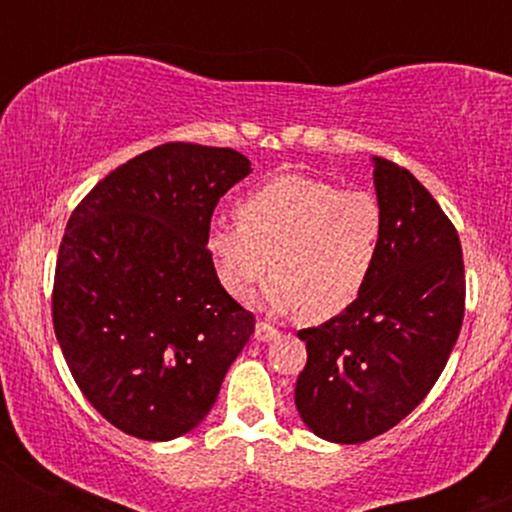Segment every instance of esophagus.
I'll return each mask as SVG.
<instances>
[{
	"label": "esophagus",
	"mask_w": 512,
	"mask_h": 512,
	"mask_svg": "<svg viewBox=\"0 0 512 512\" xmlns=\"http://www.w3.org/2000/svg\"><path fill=\"white\" fill-rule=\"evenodd\" d=\"M277 337H280V332H277V329L272 327V324L257 322V327H255V339H257V342H272V339H277Z\"/></svg>",
	"instance_id": "esophagus-1"
}]
</instances>
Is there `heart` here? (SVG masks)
<instances>
[{"label": "heart", "mask_w": 512, "mask_h": 512, "mask_svg": "<svg viewBox=\"0 0 512 512\" xmlns=\"http://www.w3.org/2000/svg\"><path fill=\"white\" fill-rule=\"evenodd\" d=\"M384 242V208L369 190L299 173L255 185L237 203V223H215L205 250L220 285L250 299L265 280L267 307L329 322L366 292ZM273 260H269V255Z\"/></svg>", "instance_id": "b5f03b06"}]
</instances>
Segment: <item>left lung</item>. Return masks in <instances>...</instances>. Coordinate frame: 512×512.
<instances>
[{"label":"left lung","instance_id":"left-lung-1","mask_svg":"<svg viewBox=\"0 0 512 512\" xmlns=\"http://www.w3.org/2000/svg\"><path fill=\"white\" fill-rule=\"evenodd\" d=\"M374 163L384 208L379 265L354 307L302 329L307 366L294 386L299 418L332 443H364L426 399L456 347L466 275L456 227L401 165Z\"/></svg>","mask_w":512,"mask_h":512}]
</instances>
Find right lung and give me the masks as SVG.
I'll list each match as a JSON object with an SVG mask.
<instances>
[{"label": "right lung", "instance_id": "right-lung-1", "mask_svg": "<svg viewBox=\"0 0 512 512\" xmlns=\"http://www.w3.org/2000/svg\"><path fill=\"white\" fill-rule=\"evenodd\" d=\"M250 173L232 148L165 143L118 165L71 213L54 332L89 404L128 436L193 431L255 332L205 250L215 205Z\"/></svg>", "mask_w": 512, "mask_h": 512}]
</instances>
